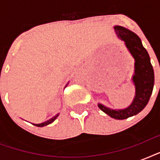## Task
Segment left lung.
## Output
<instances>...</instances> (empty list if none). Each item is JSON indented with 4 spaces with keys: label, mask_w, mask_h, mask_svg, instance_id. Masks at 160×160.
<instances>
[{
    "label": "left lung",
    "mask_w": 160,
    "mask_h": 160,
    "mask_svg": "<svg viewBox=\"0 0 160 160\" xmlns=\"http://www.w3.org/2000/svg\"><path fill=\"white\" fill-rule=\"evenodd\" d=\"M114 29L134 60V75L131 78L135 89L134 97L131 104L124 109H111L100 103H98V107L113 119H124L136 115L147 105L154 88V73L149 54L139 36L123 26H114Z\"/></svg>",
    "instance_id": "obj_1"
}]
</instances>
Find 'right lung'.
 <instances>
[{"instance_id": "right-lung-1", "label": "right lung", "mask_w": 160, "mask_h": 160, "mask_svg": "<svg viewBox=\"0 0 160 160\" xmlns=\"http://www.w3.org/2000/svg\"><path fill=\"white\" fill-rule=\"evenodd\" d=\"M67 85H68V84H67ZM59 114H56V115H55V116H54V117H52L51 119H48L47 121L43 122V123H41V124H34V125H36V126H37V127H43V126H46V125H48V124H51L52 122L55 121V119H56V118H57Z\"/></svg>"}]
</instances>
